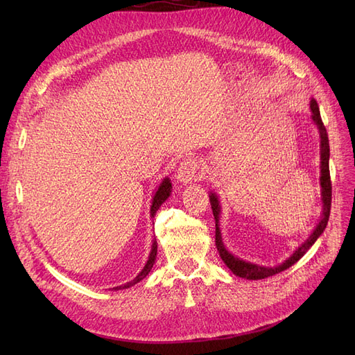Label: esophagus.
I'll return each mask as SVG.
<instances>
[{"label":"esophagus","mask_w":355,"mask_h":355,"mask_svg":"<svg viewBox=\"0 0 355 355\" xmlns=\"http://www.w3.org/2000/svg\"><path fill=\"white\" fill-rule=\"evenodd\" d=\"M198 161L192 159V158H187L180 163L179 168H178V182L182 185H189L192 182H196L198 178Z\"/></svg>","instance_id":"obj_1"}]
</instances>
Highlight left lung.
<instances>
[{"instance_id": "8db88e82", "label": "left lung", "mask_w": 355, "mask_h": 355, "mask_svg": "<svg viewBox=\"0 0 355 355\" xmlns=\"http://www.w3.org/2000/svg\"><path fill=\"white\" fill-rule=\"evenodd\" d=\"M309 110H311V120L315 124L318 135H320V187H321V216L318 219V223L315 225L314 231L309 234V237L297 245L295 252L290 254L288 257L274 266H266V265H261L256 262H250L241 259V257L235 256L234 253H231L227 245H225L223 240H222V234H220V228H219V218H220V211H222V206L219 197L214 191H210V206L213 210V216L214 220H216V247L220 259L225 262L230 270L240 278H245V280H262V278H268L272 277L278 272L286 271L287 268H290L292 265H295L300 257H302L313 244L317 241V239L320 237L323 231L327 227L329 222V216H330V206H331V184H330V173H329V158H330V148H329V136L326 132V127L321 121V115H320V108L318 103L315 99H311L309 102Z\"/></svg>"}]
</instances>
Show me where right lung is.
Returning <instances> with one entry per match:
<instances>
[{
  "label": "right lung",
  "mask_w": 355,
  "mask_h": 355,
  "mask_svg": "<svg viewBox=\"0 0 355 355\" xmlns=\"http://www.w3.org/2000/svg\"><path fill=\"white\" fill-rule=\"evenodd\" d=\"M170 194H171V182H170V179L166 176L163 180H161V184L157 187V191L154 192L153 201H151V209H149V216H151V218L155 216L157 210L161 207V204H163V202L170 197ZM155 259H157V241H155V239H154V240H153V245H151V253H149V256H148V261H146V263H145V266H144V270L135 277V280L128 282V283H125V284H121V286H116V287H114V288H111V290H115V292H116V290L128 288V287L135 286L136 283L142 282L144 278H145L149 272H151L153 266H154V263H155Z\"/></svg>",
  "instance_id": "1"
}]
</instances>
